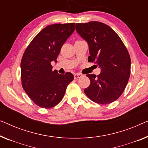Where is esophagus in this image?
<instances>
[{
  "label": "esophagus",
  "mask_w": 148,
  "mask_h": 148,
  "mask_svg": "<svg viewBox=\"0 0 148 148\" xmlns=\"http://www.w3.org/2000/svg\"><path fill=\"white\" fill-rule=\"evenodd\" d=\"M82 76H83L82 75L80 74V73H76V74L74 75V77H75V79H76L81 77Z\"/></svg>",
  "instance_id": "34e87169"
}]
</instances>
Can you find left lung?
Segmentation results:
<instances>
[{
  "mask_svg": "<svg viewBox=\"0 0 148 148\" xmlns=\"http://www.w3.org/2000/svg\"><path fill=\"white\" fill-rule=\"evenodd\" d=\"M75 29L88 43V61H95L101 69L99 75H86L90 85L85 93L97 103L113 102L121 96L130 76L131 59L127 49L117 34L103 23H77Z\"/></svg>",
  "mask_w": 148,
  "mask_h": 148,
  "instance_id": "1",
  "label": "left lung"
}]
</instances>
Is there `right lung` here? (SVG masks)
Listing matches in <instances>:
<instances>
[{"instance_id":"right-lung-1","label":"right lung","mask_w":148,"mask_h":148,"mask_svg":"<svg viewBox=\"0 0 148 148\" xmlns=\"http://www.w3.org/2000/svg\"><path fill=\"white\" fill-rule=\"evenodd\" d=\"M75 31V23L54 24L44 28L28 46L21 63L22 85L37 106L51 108L63 99L73 80L71 73L59 74L51 63H57L61 49Z\"/></svg>"}]
</instances>
